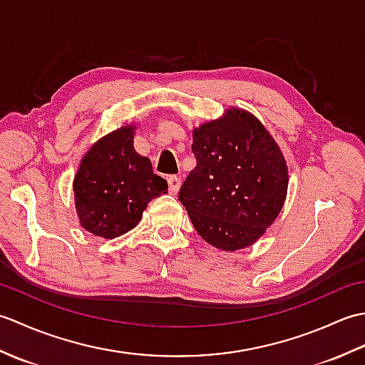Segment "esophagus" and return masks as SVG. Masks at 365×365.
<instances>
[{
	"instance_id": "1",
	"label": "esophagus",
	"mask_w": 365,
	"mask_h": 365,
	"mask_svg": "<svg viewBox=\"0 0 365 365\" xmlns=\"http://www.w3.org/2000/svg\"><path fill=\"white\" fill-rule=\"evenodd\" d=\"M168 187H169L170 195H177L178 188H180V178H178L177 175H170L168 178Z\"/></svg>"
}]
</instances>
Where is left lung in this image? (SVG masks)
<instances>
[{"label":"left lung","instance_id":"obj_1","mask_svg":"<svg viewBox=\"0 0 365 365\" xmlns=\"http://www.w3.org/2000/svg\"><path fill=\"white\" fill-rule=\"evenodd\" d=\"M196 168L178 192L208 245L237 251L252 245L282 210L289 174L274 139L242 110L195 130Z\"/></svg>","mask_w":365,"mask_h":365}]
</instances>
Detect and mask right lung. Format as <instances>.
<instances>
[{"label": "right lung", "instance_id": "obj_1", "mask_svg": "<svg viewBox=\"0 0 365 365\" xmlns=\"http://www.w3.org/2000/svg\"><path fill=\"white\" fill-rule=\"evenodd\" d=\"M168 191L149 158L133 149V127L100 139L84 155L73 180L81 226L92 235L115 238L141 221L147 204Z\"/></svg>", "mask_w": 365, "mask_h": 365}]
</instances>
